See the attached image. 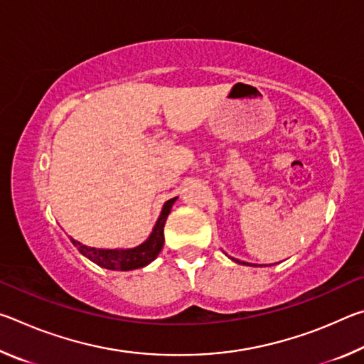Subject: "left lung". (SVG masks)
Here are the masks:
<instances>
[{"label":"left lung","mask_w":364,"mask_h":364,"mask_svg":"<svg viewBox=\"0 0 364 364\" xmlns=\"http://www.w3.org/2000/svg\"><path fill=\"white\" fill-rule=\"evenodd\" d=\"M232 260H234V258H232ZM234 262H237V260H234ZM237 263H239V262H237ZM244 264H245V263H244ZM247 264H249V263H247Z\"/></svg>","instance_id":"left-lung-1"}]
</instances>
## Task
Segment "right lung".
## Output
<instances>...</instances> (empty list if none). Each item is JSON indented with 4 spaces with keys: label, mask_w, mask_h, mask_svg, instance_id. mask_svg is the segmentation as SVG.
I'll return each instance as SVG.
<instances>
[{
    "label": "right lung",
    "mask_w": 364,
    "mask_h": 364,
    "mask_svg": "<svg viewBox=\"0 0 364 364\" xmlns=\"http://www.w3.org/2000/svg\"><path fill=\"white\" fill-rule=\"evenodd\" d=\"M178 197L167 200L164 204L162 212H160V217L157 220L156 226L151 232V236L147 237V241L139 244L138 247L133 249H96V247H88L82 242L75 241V239H70L72 244L75 245L78 252L86 258H90L91 262L100 264L102 268L107 269H117V271H130V269H138L143 268L146 264H149L152 260H156L160 250L164 247V226L165 221H167L168 213L171 210V205L175 204Z\"/></svg>",
    "instance_id": "right-lung-1"
}]
</instances>
